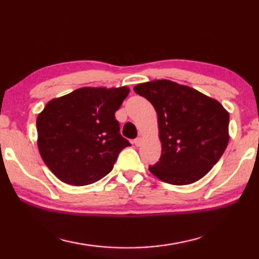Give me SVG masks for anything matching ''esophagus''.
Returning <instances> with one entry per match:
<instances>
[{"label": "esophagus", "instance_id": "34e87169", "mask_svg": "<svg viewBox=\"0 0 259 259\" xmlns=\"http://www.w3.org/2000/svg\"><path fill=\"white\" fill-rule=\"evenodd\" d=\"M134 144H135V146H137V147L141 146V144H142V138L139 137V138L135 139V140H134Z\"/></svg>", "mask_w": 259, "mask_h": 259}]
</instances>
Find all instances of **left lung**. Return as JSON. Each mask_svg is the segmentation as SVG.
I'll list each match as a JSON object with an SVG mask.
<instances>
[{
    "instance_id": "8db88e82",
    "label": "left lung",
    "mask_w": 259,
    "mask_h": 259,
    "mask_svg": "<svg viewBox=\"0 0 259 259\" xmlns=\"http://www.w3.org/2000/svg\"><path fill=\"white\" fill-rule=\"evenodd\" d=\"M134 91L158 115L161 156L149 170L174 185L203 178L228 147L229 112L217 100L168 79L138 84Z\"/></svg>"
}]
</instances>
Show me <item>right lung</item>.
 <instances>
[{
  "label": "right lung",
  "instance_id": "right-lung-1",
  "mask_svg": "<svg viewBox=\"0 0 259 259\" xmlns=\"http://www.w3.org/2000/svg\"><path fill=\"white\" fill-rule=\"evenodd\" d=\"M130 93L121 88H81L52 99L37 116V146L45 165L70 185L92 184L112 170L131 143L115 112Z\"/></svg>",
  "mask_w": 259,
  "mask_h": 259
}]
</instances>
